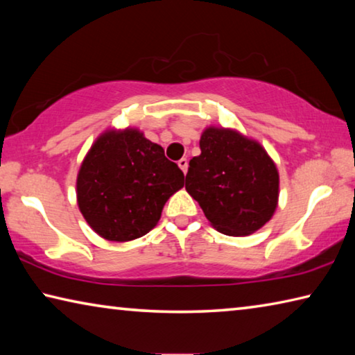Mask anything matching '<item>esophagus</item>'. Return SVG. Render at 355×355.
<instances>
[{
	"label": "esophagus",
	"instance_id": "1",
	"mask_svg": "<svg viewBox=\"0 0 355 355\" xmlns=\"http://www.w3.org/2000/svg\"><path fill=\"white\" fill-rule=\"evenodd\" d=\"M178 167L183 171V173L188 172V159H186V158L180 159V161H178Z\"/></svg>",
	"mask_w": 355,
	"mask_h": 355
}]
</instances>
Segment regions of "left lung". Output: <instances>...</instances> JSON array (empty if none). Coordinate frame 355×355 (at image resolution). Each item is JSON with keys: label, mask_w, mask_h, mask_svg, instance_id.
Instances as JSON below:
<instances>
[{"label": "left lung", "mask_w": 355, "mask_h": 355, "mask_svg": "<svg viewBox=\"0 0 355 355\" xmlns=\"http://www.w3.org/2000/svg\"><path fill=\"white\" fill-rule=\"evenodd\" d=\"M189 161L186 191L216 230L249 236L271 220L279 203V171L260 142L239 131L207 127Z\"/></svg>", "instance_id": "1"}]
</instances>
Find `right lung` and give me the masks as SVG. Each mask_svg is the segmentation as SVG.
Wrapping results in <instances>:
<instances>
[{
	"instance_id": "1",
	"label": "right lung",
	"mask_w": 355,
	"mask_h": 355,
	"mask_svg": "<svg viewBox=\"0 0 355 355\" xmlns=\"http://www.w3.org/2000/svg\"><path fill=\"white\" fill-rule=\"evenodd\" d=\"M183 183L178 166L141 130L110 128L95 139L78 171V208L101 238L133 241L158 224L166 202Z\"/></svg>"
}]
</instances>
